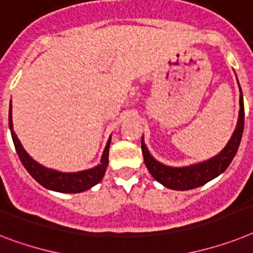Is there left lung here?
Listing matches in <instances>:
<instances>
[{"instance_id":"8db88e82","label":"left lung","mask_w":253,"mask_h":253,"mask_svg":"<svg viewBox=\"0 0 253 253\" xmlns=\"http://www.w3.org/2000/svg\"><path fill=\"white\" fill-rule=\"evenodd\" d=\"M239 90H241V97H239V116H238V123L235 126V130L231 135L230 141L227 142L225 149L210 160H206L203 163H198L189 167H168L158 162L152 158V155L146 147L143 137L141 141L142 154L145 164L151 173V176L163 185L172 190H191L195 187H199L204 183L210 182L211 179L216 178L224 172L229 167L231 160L234 159L235 154L238 151L239 143H241L242 134H243L244 128V104L243 95H242L241 85L238 83Z\"/></svg>"}]
</instances>
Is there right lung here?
Listing matches in <instances>:
<instances>
[{
    "label": "right lung",
    "mask_w": 253,
    "mask_h": 253,
    "mask_svg": "<svg viewBox=\"0 0 253 253\" xmlns=\"http://www.w3.org/2000/svg\"><path fill=\"white\" fill-rule=\"evenodd\" d=\"M9 126L11 130V137L14 141V146L18 152V156L20 162L23 163L24 168L28 170V173L33 178L36 179L40 185H42L43 187H46L53 191H58V193H83L85 190H89L97 185L104 176V172L107 169L108 166V150H110V143H111V137L108 139L106 149L102 155L101 164H98L97 167H94L87 170H81V172L76 173H62L54 169H49L39 164L37 162L31 158L27 154V151L23 149L22 143L18 139L16 134L14 133L12 129V118H11V103H10V112H9Z\"/></svg>",
    "instance_id": "obj_1"
}]
</instances>
